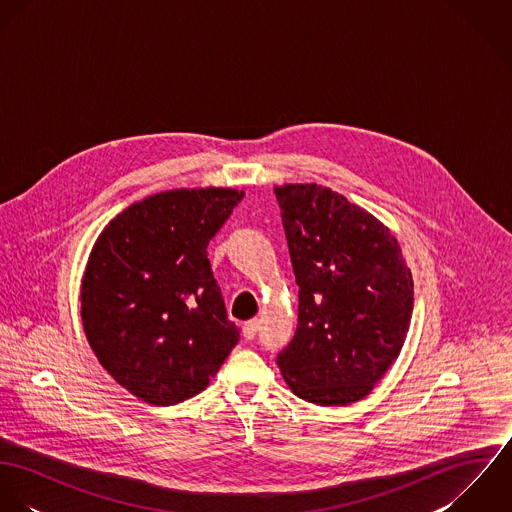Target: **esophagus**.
<instances>
[{"instance_id":"esophagus-1","label":"esophagus","mask_w":512,"mask_h":512,"mask_svg":"<svg viewBox=\"0 0 512 512\" xmlns=\"http://www.w3.org/2000/svg\"><path fill=\"white\" fill-rule=\"evenodd\" d=\"M258 329H260V321H258V319H250V321H246V323H244V327H242V335H244V339H246V341L254 339V337H256V333H258Z\"/></svg>"}]
</instances>
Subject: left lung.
I'll return each instance as SVG.
<instances>
[{
    "mask_svg": "<svg viewBox=\"0 0 512 512\" xmlns=\"http://www.w3.org/2000/svg\"><path fill=\"white\" fill-rule=\"evenodd\" d=\"M297 293V329L276 363L317 406L363 400L398 359L414 280L388 226L317 183L274 189Z\"/></svg>",
    "mask_w": 512,
    "mask_h": 512,
    "instance_id": "1",
    "label": "left lung"
}]
</instances>
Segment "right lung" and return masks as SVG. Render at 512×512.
Listing matches in <instances>:
<instances>
[{
    "label": "right lung",
    "instance_id": "1",
    "mask_svg": "<svg viewBox=\"0 0 512 512\" xmlns=\"http://www.w3.org/2000/svg\"><path fill=\"white\" fill-rule=\"evenodd\" d=\"M242 197L222 187L149 195L92 246L80 288L88 345L147 404L173 406L205 390L238 343L207 246Z\"/></svg>",
    "mask_w": 512,
    "mask_h": 512
}]
</instances>
